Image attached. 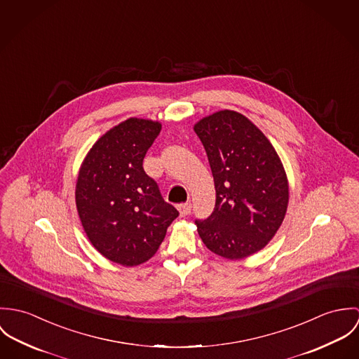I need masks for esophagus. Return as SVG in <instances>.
<instances>
[{"instance_id": "obj_1", "label": "esophagus", "mask_w": 359, "mask_h": 359, "mask_svg": "<svg viewBox=\"0 0 359 359\" xmlns=\"http://www.w3.org/2000/svg\"><path fill=\"white\" fill-rule=\"evenodd\" d=\"M177 209L180 212V216H187L191 212V203L190 202L180 203V205H177Z\"/></svg>"}]
</instances>
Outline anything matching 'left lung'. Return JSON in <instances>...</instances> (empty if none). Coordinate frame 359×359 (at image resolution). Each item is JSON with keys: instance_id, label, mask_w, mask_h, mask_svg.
<instances>
[{"instance_id": "8db88e82", "label": "left lung", "mask_w": 359, "mask_h": 359, "mask_svg": "<svg viewBox=\"0 0 359 359\" xmlns=\"http://www.w3.org/2000/svg\"><path fill=\"white\" fill-rule=\"evenodd\" d=\"M212 169L216 203L196 220L213 253L237 260L263 249L283 222L289 187L277 151L262 130L237 111L223 110L196 123Z\"/></svg>"}]
</instances>
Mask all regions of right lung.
I'll use <instances>...</instances> for the list:
<instances>
[{"mask_svg":"<svg viewBox=\"0 0 359 359\" xmlns=\"http://www.w3.org/2000/svg\"><path fill=\"white\" fill-rule=\"evenodd\" d=\"M161 123L129 118L104 133L81 165L76 202L90 243L126 267L147 262L179 216L143 169Z\"/></svg>","mask_w":359,"mask_h":359,"instance_id":"add662e5","label":"right lung"}]
</instances>
